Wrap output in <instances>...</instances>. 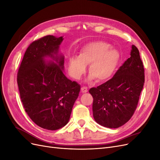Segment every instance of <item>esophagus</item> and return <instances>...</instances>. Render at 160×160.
<instances>
[{
  "label": "esophagus",
  "mask_w": 160,
  "mask_h": 160,
  "mask_svg": "<svg viewBox=\"0 0 160 160\" xmlns=\"http://www.w3.org/2000/svg\"><path fill=\"white\" fill-rule=\"evenodd\" d=\"M81 92H82V93H87V92H88V88H87V87H82V88H81Z\"/></svg>",
  "instance_id": "1"
}]
</instances>
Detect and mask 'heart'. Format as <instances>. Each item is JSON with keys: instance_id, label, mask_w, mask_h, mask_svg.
<instances>
[{"instance_id": "b5f03b06", "label": "heart", "mask_w": 160, "mask_h": 160, "mask_svg": "<svg viewBox=\"0 0 160 160\" xmlns=\"http://www.w3.org/2000/svg\"><path fill=\"white\" fill-rule=\"evenodd\" d=\"M107 42L96 41L89 42L81 48L79 56H72L69 62L71 76L79 79L85 73L86 65H89V79L98 81L109 79L113 75L120 59L119 51L110 47Z\"/></svg>"}]
</instances>
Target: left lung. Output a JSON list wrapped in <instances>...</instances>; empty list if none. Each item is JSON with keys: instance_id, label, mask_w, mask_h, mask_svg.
<instances>
[{"instance_id": "obj_1", "label": "left lung", "mask_w": 160, "mask_h": 160, "mask_svg": "<svg viewBox=\"0 0 160 160\" xmlns=\"http://www.w3.org/2000/svg\"><path fill=\"white\" fill-rule=\"evenodd\" d=\"M132 48L131 57L112 78L89 91L93 98L94 119L105 128L122 126L137 108L145 81L144 67L138 48Z\"/></svg>"}]
</instances>
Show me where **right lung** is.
<instances>
[{
    "label": "right lung",
    "instance_id": "1",
    "mask_svg": "<svg viewBox=\"0 0 160 160\" xmlns=\"http://www.w3.org/2000/svg\"><path fill=\"white\" fill-rule=\"evenodd\" d=\"M62 40V37L47 35L33 41L25 51L17 73L23 108L34 123L48 130L59 129L69 122L81 89L63 72L64 57L58 55ZM47 56L56 63L45 62Z\"/></svg>",
    "mask_w": 160,
    "mask_h": 160
}]
</instances>
